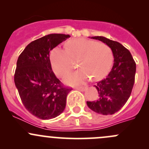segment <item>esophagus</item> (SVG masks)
Segmentation results:
<instances>
[{
  "label": "esophagus",
  "mask_w": 149,
  "mask_h": 149,
  "mask_svg": "<svg viewBox=\"0 0 149 149\" xmlns=\"http://www.w3.org/2000/svg\"><path fill=\"white\" fill-rule=\"evenodd\" d=\"M86 88H87L86 86H84V87L81 86V87H76V89L79 90V91H84Z\"/></svg>",
  "instance_id": "34e87169"
}]
</instances>
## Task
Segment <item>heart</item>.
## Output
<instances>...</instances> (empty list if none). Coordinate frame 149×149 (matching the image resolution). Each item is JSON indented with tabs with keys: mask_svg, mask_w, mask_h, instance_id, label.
I'll use <instances>...</instances> for the list:
<instances>
[{
	"mask_svg": "<svg viewBox=\"0 0 149 149\" xmlns=\"http://www.w3.org/2000/svg\"><path fill=\"white\" fill-rule=\"evenodd\" d=\"M66 49L56 47L50 53L52 70L58 76H63L73 68V61H79L80 70L65 78L69 85L84 84L91 77L99 80L104 77L112 67L113 53L104 43L84 38L70 40Z\"/></svg>",
	"mask_w": 149,
	"mask_h": 149,
	"instance_id": "1",
	"label": "heart"
}]
</instances>
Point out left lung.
<instances>
[{"mask_svg":"<svg viewBox=\"0 0 149 149\" xmlns=\"http://www.w3.org/2000/svg\"><path fill=\"white\" fill-rule=\"evenodd\" d=\"M98 40L112 49L114 64L108 76L94 86L98 91L97 100L86 102L88 107L101 115H113L127 102L135 82L136 65L130 51L118 42L104 37L96 36Z\"/></svg>","mask_w":149,"mask_h":149,"instance_id":"left-lung-1","label":"left lung"}]
</instances>
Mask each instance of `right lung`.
<instances>
[{
	"instance_id": "1",
	"label": "right lung",
	"mask_w": 149,
	"mask_h": 149,
	"mask_svg": "<svg viewBox=\"0 0 149 149\" xmlns=\"http://www.w3.org/2000/svg\"><path fill=\"white\" fill-rule=\"evenodd\" d=\"M69 34H50L31 42L16 63L14 82L22 103L42 120L55 118L64 111L71 88L63 86L52 70L49 52Z\"/></svg>"
}]
</instances>
